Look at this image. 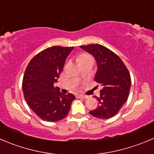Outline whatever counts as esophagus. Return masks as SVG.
Wrapping results in <instances>:
<instances>
[{
	"instance_id": "esophagus-1",
	"label": "esophagus",
	"mask_w": 154,
	"mask_h": 154,
	"mask_svg": "<svg viewBox=\"0 0 154 154\" xmlns=\"http://www.w3.org/2000/svg\"><path fill=\"white\" fill-rule=\"evenodd\" d=\"M79 98H84V99H87V98H88V96H87V95H83V94H79L78 96Z\"/></svg>"
}]
</instances>
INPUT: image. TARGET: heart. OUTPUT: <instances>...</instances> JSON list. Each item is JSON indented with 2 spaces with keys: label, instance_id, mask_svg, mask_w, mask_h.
I'll return each mask as SVG.
<instances>
[{
  "label": "heart",
  "instance_id": "b5f03b06",
  "mask_svg": "<svg viewBox=\"0 0 154 154\" xmlns=\"http://www.w3.org/2000/svg\"><path fill=\"white\" fill-rule=\"evenodd\" d=\"M77 61L80 65L84 63H94V58L91 54L88 53H82L77 57Z\"/></svg>",
  "mask_w": 154,
  "mask_h": 154
}]
</instances>
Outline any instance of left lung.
I'll return each mask as SVG.
<instances>
[{"label": "left lung", "instance_id": "1", "mask_svg": "<svg viewBox=\"0 0 154 154\" xmlns=\"http://www.w3.org/2000/svg\"><path fill=\"white\" fill-rule=\"evenodd\" d=\"M80 48L95 58L97 70L94 80L102 86L98 106L90 111L93 116L107 119L116 115L127 101L131 88V76L119 57L100 45H82Z\"/></svg>", "mask_w": 154, "mask_h": 154}]
</instances>
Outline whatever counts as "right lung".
<instances>
[{
	"instance_id": "1",
	"label": "right lung",
	"mask_w": 154,
	"mask_h": 154,
	"mask_svg": "<svg viewBox=\"0 0 154 154\" xmlns=\"http://www.w3.org/2000/svg\"><path fill=\"white\" fill-rule=\"evenodd\" d=\"M73 47H51L31 60L25 71L23 91L28 106L40 119L57 122L69 113L75 97L54 88Z\"/></svg>"
}]
</instances>
